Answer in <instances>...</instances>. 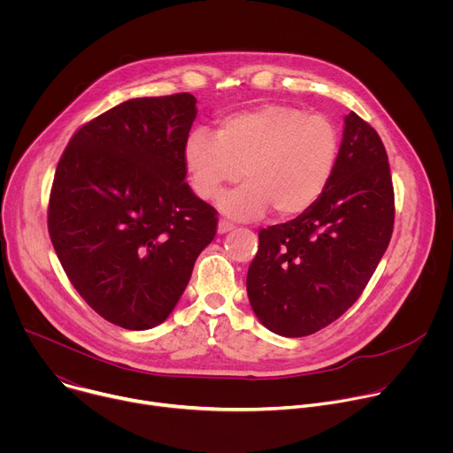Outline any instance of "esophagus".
<instances>
[{"instance_id":"34e87169","label":"esophagus","mask_w":453,"mask_h":453,"mask_svg":"<svg viewBox=\"0 0 453 453\" xmlns=\"http://www.w3.org/2000/svg\"><path fill=\"white\" fill-rule=\"evenodd\" d=\"M233 229H234V226H233L231 222H227V220H220V222H219V233H220V234L229 233V231H233Z\"/></svg>"}]
</instances>
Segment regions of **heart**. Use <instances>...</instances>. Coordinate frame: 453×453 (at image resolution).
<instances>
[{"instance_id":"heart-1","label":"heart","mask_w":453,"mask_h":453,"mask_svg":"<svg viewBox=\"0 0 453 453\" xmlns=\"http://www.w3.org/2000/svg\"><path fill=\"white\" fill-rule=\"evenodd\" d=\"M341 138L335 123L287 104H265L229 114L217 134L196 128L186 138L182 159L193 191L204 201L224 186L247 179L220 199L236 220L260 219L269 206L280 219L310 210L326 191Z\"/></svg>"}]
</instances>
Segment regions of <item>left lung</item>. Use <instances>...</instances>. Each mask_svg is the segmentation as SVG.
<instances>
[{"label": "left lung", "instance_id": "left-lung-1", "mask_svg": "<svg viewBox=\"0 0 453 453\" xmlns=\"http://www.w3.org/2000/svg\"><path fill=\"white\" fill-rule=\"evenodd\" d=\"M393 227L395 189L385 147L367 121L349 112L322 197L294 220L257 234L260 247L247 273L256 317L283 337L326 328L364 292Z\"/></svg>", "mask_w": 453, "mask_h": 453}]
</instances>
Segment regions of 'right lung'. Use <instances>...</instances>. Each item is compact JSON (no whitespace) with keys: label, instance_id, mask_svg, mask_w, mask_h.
I'll return each instance as SVG.
<instances>
[{"label":"right lung","instance_id":"obj_1","mask_svg":"<svg viewBox=\"0 0 453 453\" xmlns=\"http://www.w3.org/2000/svg\"><path fill=\"white\" fill-rule=\"evenodd\" d=\"M197 100H127L82 125L53 177L48 231L81 297L125 330L172 313L217 211L191 191L182 150Z\"/></svg>","mask_w":453,"mask_h":453}]
</instances>
